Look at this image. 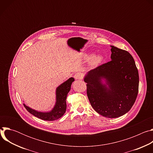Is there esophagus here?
<instances>
[{
    "label": "esophagus",
    "instance_id": "34e87169",
    "mask_svg": "<svg viewBox=\"0 0 153 153\" xmlns=\"http://www.w3.org/2000/svg\"><path fill=\"white\" fill-rule=\"evenodd\" d=\"M74 78L77 80H81L83 79V74L80 73H77L74 74Z\"/></svg>",
    "mask_w": 153,
    "mask_h": 153
}]
</instances>
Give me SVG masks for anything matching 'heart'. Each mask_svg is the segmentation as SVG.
<instances>
[{
  "label": "heart",
  "instance_id": "heart-1",
  "mask_svg": "<svg viewBox=\"0 0 153 153\" xmlns=\"http://www.w3.org/2000/svg\"><path fill=\"white\" fill-rule=\"evenodd\" d=\"M102 60H103V57L100 55L94 56L91 60L90 64L91 65H96L99 63H100L102 61Z\"/></svg>",
  "mask_w": 153,
  "mask_h": 153
}]
</instances>
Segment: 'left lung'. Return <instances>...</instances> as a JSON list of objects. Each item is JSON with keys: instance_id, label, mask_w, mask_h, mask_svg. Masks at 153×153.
I'll return each instance as SVG.
<instances>
[{"instance_id": "8db88e82", "label": "left lung", "mask_w": 153, "mask_h": 153, "mask_svg": "<svg viewBox=\"0 0 153 153\" xmlns=\"http://www.w3.org/2000/svg\"><path fill=\"white\" fill-rule=\"evenodd\" d=\"M111 60L90 71L84 78L86 93L94 110L108 118L128 112L139 91V73L133 56L111 46ZM105 78L106 84L101 79Z\"/></svg>"}]
</instances>
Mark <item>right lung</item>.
Segmentation results:
<instances>
[{
    "instance_id": "right-lung-1",
    "label": "right lung",
    "mask_w": 153,
    "mask_h": 153,
    "mask_svg": "<svg viewBox=\"0 0 153 153\" xmlns=\"http://www.w3.org/2000/svg\"><path fill=\"white\" fill-rule=\"evenodd\" d=\"M74 81V79L71 77L57 87L56 89V102L53 110L50 112H39L26 106L24 103V105L29 113L42 120L48 121L57 120L60 118L66 111V99Z\"/></svg>"
}]
</instances>
